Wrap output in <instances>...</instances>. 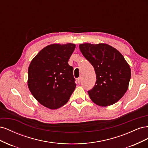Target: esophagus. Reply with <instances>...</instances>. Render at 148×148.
Here are the masks:
<instances>
[{"label":"esophagus","mask_w":148,"mask_h":148,"mask_svg":"<svg viewBox=\"0 0 148 148\" xmlns=\"http://www.w3.org/2000/svg\"><path fill=\"white\" fill-rule=\"evenodd\" d=\"M80 82H81V77H79V78H78L77 79V83H78V84H79Z\"/></svg>","instance_id":"34e87169"}]
</instances>
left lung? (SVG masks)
<instances>
[{
	"label": "left lung",
	"instance_id": "1",
	"mask_svg": "<svg viewBox=\"0 0 148 148\" xmlns=\"http://www.w3.org/2000/svg\"><path fill=\"white\" fill-rule=\"evenodd\" d=\"M79 48L96 75V84L88 92L90 99L101 107L115 104L128 88L131 78L129 64L122 53L109 44L84 43Z\"/></svg>",
	"mask_w": 148,
	"mask_h": 148
}]
</instances>
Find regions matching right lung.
<instances>
[{"label":"right lung","instance_id":"obj_1","mask_svg":"<svg viewBox=\"0 0 148 148\" xmlns=\"http://www.w3.org/2000/svg\"><path fill=\"white\" fill-rule=\"evenodd\" d=\"M76 45L52 44L36 56L28 67V86L40 104L50 109L64 106L76 87L69 60Z\"/></svg>","mask_w":148,"mask_h":148}]
</instances>
